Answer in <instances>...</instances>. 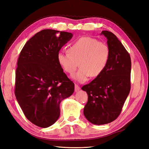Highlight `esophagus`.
<instances>
[{
  "mask_svg": "<svg viewBox=\"0 0 149 149\" xmlns=\"http://www.w3.org/2000/svg\"><path fill=\"white\" fill-rule=\"evenodd\" d=\"M79 89H80V87L79 86L77 85V84H75L74 85V90H75V91L76 92V91H78Z\"/></svg>",
  "mask_w": 149,
  "mask_h": 149,
  "instance_id": "34e87169",
  "label": "esophagus"
}]
</instances>
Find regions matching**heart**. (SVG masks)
Listing matches in <instances>:
<instances>
[{"label": "heart", "instance_id": "heart-1", "mask_svg": "<svg viewBox=\"0 0 149 149\" xmlns=\"http://www.w3.org/2000/svg\"><path fill=\"white\" fill-rule=\"evenodd\" d=\"M68 52L58 53V63L70 74L74 73L79 65L80 69L73 78L81 83L86 81L90 76H100L110 58V49L107 45L90 37L78 39L71 45Z\"/></svg>", "mask_w": 149, "mask_h": 149}]
</instances>
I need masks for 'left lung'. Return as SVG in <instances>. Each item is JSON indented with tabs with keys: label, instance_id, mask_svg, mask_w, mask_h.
Masks as SVG:
<instances>
[{
	"label": "left lung",
	"instance_id": "obj_1",
	"mask_svg": "<svg viewBox=\"0 0 149 149\" xmlns=\"http://www.w3.org/2000/svg\"><path fill=\"white\" fill-rule=\"evenodd\" d=\"M110 49V58L102 73L82 87L88 100L84 115L96 125L110 123L120 114L130 90L131 60L123 45L111 31H102Z\"/></svg>",
	"mask_w": 149,
	"mask_h": 149
}]
</instances>
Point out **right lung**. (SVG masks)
Returning a JSON list of instances; mask_svg holds the SVG:
<instances>
[{"label": "right lung", "instance_id": "1", "mask_svg": "<svg viewBox=\"0 0 149 149\" xmlns=\"http://www.w3.org/2000/svg\"><path fill=\"white\" fill-rule=\"evenodd\" d=\"M73 34L43 30L28 40L17 61L15 95L24 115L42 128L59 118L61 101L73 93L74 84L58 63L57 55Z\"/></svg>", "mask_w": 149, "mask_h": 149}]
</instances>
